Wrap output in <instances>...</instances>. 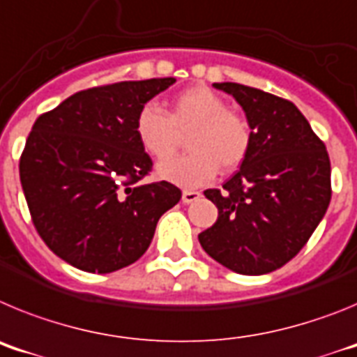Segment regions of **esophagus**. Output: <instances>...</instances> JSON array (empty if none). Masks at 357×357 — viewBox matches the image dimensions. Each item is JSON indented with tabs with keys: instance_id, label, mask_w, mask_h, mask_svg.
<instances>
[{
	"instance_id": "obj_1",
	"label": "esophagus",
	"mask_w": 357,
	"mask_h": 357,
	"mask_svg": "<svg viewBox=\"0 0 357 357\" xmlns=\"http://www.w3.org/2000/svg\"><path fill=\"white\" fill-rule=\"evenodd\" d=\"M200 197V191H193V189H184V191H182V202H184V204H193V202H197Z\"/></svg>"
}]
</instances>
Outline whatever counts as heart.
Returning a JSON list of instances; mask_svg holds the SVG:
<instances>
[{"label":"heart","mask_w":357,"mask_h":357,"mask_svg":"<svg viewBox=\"0 0 357 357\" xmlns=\"http://www.w3.org/2000/svg\"><path fill=\"white\" fill-rule=\"evenodd\" d=\"M188 134V153L172 157L157 166L164 181L184 188L206 184L222 168L232 172L247 159L252 130L243 116L229 110L220 94L206 85L182 91L169 103L168 114L146 103L135 116L137 141L153 159H166Z\"/></svg>","instance_id":"1"}]
</instances>
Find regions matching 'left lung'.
Masks as SVG:
<instances>
[{
  "mask_svg": "<svg viewBox=\"0 0 357 357\" xmlns=\"http://www.w3.org/2000/svg\"><path fill=\"white\" fill-rule=\"evenodd\" d=\"M214 87L245 110L252 146L222 191H204L218 207V220L198 239L232 272L263 275L293 259L326 216L331 160L291 102L234 82Z\"/></svg>",
  "mask_w": 357,
  "mask_h": 357,
  "instance_id": "8db88e82",
  "label": "left lung"
}]
</instances>
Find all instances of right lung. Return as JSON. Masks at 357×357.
Instances as JSON below:
<instances>
[{
	"label": "right lung",
	"mask_w": 357,
	"mask_h": 357,
	"mask_svg": "<svg viewBox=\"0 0 357 357\" xmlns=\"http://www.w3.org/2000/svg\"><path fill=\"white\" fill-rule=\"evenodd\" d=\"M175 78L93 87L39 116L19 160L31 220L50 250L71 266L110 273L150 247L157 222L182 193L169 182L141 184L151 159L135 116Z\"/></svg>",
	"instance_id": "1"
}]
</instances>
